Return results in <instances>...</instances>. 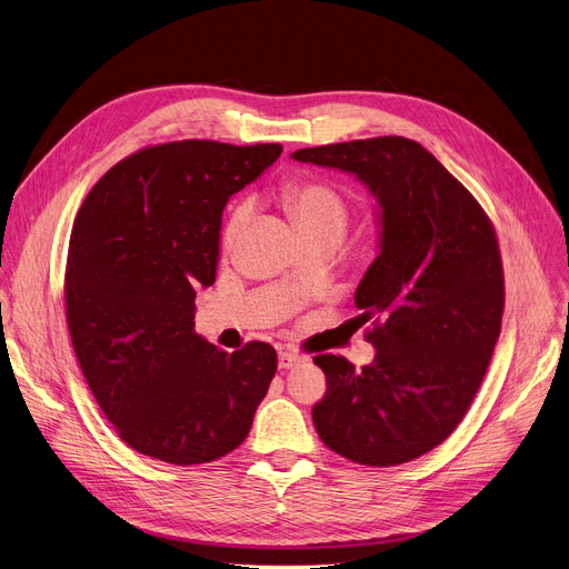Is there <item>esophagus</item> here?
I'll return each mask as SVG.
<instances>
[{"label": "esophagus", "mask_w": 569, "mask_h": 569, "mask_svg": "<svg viewBox=\"0 0 569 569\" xmlns=\"http://www.w3.org/2000/svg\"><path fill=\"white\" fill-rule=\"evenodd\" d=\"M302 362V355H297L292 350H281L279 352V367L281 369H292Z\"/></svg>", "instance_id": "34e87169"}]
</instances>
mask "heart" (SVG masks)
<instances>
[{"label":"heart","instance_id":"heart-1","mask_svg":"<svg viewBox=\"0 0 569 569\" xmlns=\"http://www.w3.org/2000/svg\"><path fill=\"white\" fill-rule=\"evenodd\" d=\"M281 198L305 239H335V242H341L350 214L348 202L339 189L322 182V179H292V182L283 184ZM249 217L251 200L239 198L230 204L221 228V242L226 249L237 242Z\"/></svg>","mask_w":569,"mask_h":569}]
</instances>
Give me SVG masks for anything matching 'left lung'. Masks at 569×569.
<instances>
[{
	"label": "left lung",
	"mask_w": 569,
	"mask_h": 569,
	"mask_svg": "<svg viewBox=\"0 0 569 569\" xmlns=\"http://www.w3.org/2000/svg\"><path fill=\"white\" fill-rule=\"evenodd\" d=\"M355 174L378 200L380 253L355 290L369 367L316 355L327 392L313 406L320 440L362 466L427 455L463 420L500 335L505 281L485 209L427 149L401 136L292 152Z\"/></svg>",
	"instance_id": "left-lung-1"
}]
</instances>
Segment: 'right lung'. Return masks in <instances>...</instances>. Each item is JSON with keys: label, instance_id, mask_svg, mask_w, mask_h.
Instances as JSON below:
<instances>
[{"label": "right lung", "instance_id": "right-lung-1", "mask_svg": "<svg viewBox=\"0 0 569 569\" xmlns=\"http://www.w3.org/2000/svg\"><path fill=\"white\" fill-rule=\"evenodd\" d=\"M283 147L179 140L140 149L87 193L64 300L82 376L119 438L172 466L244 442L277 350L226 352L193 330L196 290L217 279L221 214Z\"/></svg>", "mask_w": 569, "mask_h": 569}]
</instances>
